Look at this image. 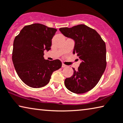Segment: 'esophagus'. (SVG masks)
I'll use <instances>...</instances> for the list:
<instances>
[{"instance_id": "34e87169", "label": "esophagus", "mask_w": 123, "mask_h": 123, "mask_svg": "<svg viewBox=\"0 0 123 123\" xmlns=\"http://www.w3.org/2000/svg\"><path fill=\"white\" fill-rule=\"evenodd\" d=\"M62 67H63V68H65V67H67V65H65V64H62Z\"/></svg>"}]
</instances>
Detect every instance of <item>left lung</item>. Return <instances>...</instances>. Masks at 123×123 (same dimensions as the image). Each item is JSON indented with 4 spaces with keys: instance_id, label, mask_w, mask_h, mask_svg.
<instances>
[{
    "instance_id": "8db88e82",
    "label": "left lung",
    "mask_w": 123,
    "mask_h": 123,
    "mask_svg": "<svg viewBox=\"0 0 123 123\" xmlns=\"http://www.w3.org/2000/svg\"><path fill=\"white\" fill-rule=\"evenodd\" d=\"M60 32L74 41L73 54L81 63L73 75L66 78L65 85L74 93L83 94L95 87L105 70L106 45L97 31L84 24L61 28Z\"/></svg>"
}]
</instances>
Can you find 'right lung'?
I'll list each match as a JSON object with an SVG mask.
<instances>
[{
  "mask_svg": "<svg viewBox=\"0 0 123 123\" xmlns=\"http://www.w3.org/2000/svg\"><path fill=\"white\" fill-rule=\"evenodd\" d=\"M56 31L35 23L25 26L14 39L12 60L18 75L28 86H44L53 72L62 67L59 60L50 61L43 56L44 50H50L51 39Z\"/></svg>",
  "mask_w": 123,
  "mask_h": 123,
  "instance_id": "add662e5",
  "label": "right lung"
}]
</instances>
